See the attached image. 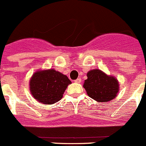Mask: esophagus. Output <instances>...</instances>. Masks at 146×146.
<instances>
[{
	"label": "esophagus",
	"instance_id": "obj_1",
	"mask_svg": "<svg viewBox=\"0 0 146 146\" xmlns=\"http://www.w3.org/2000/svg\"><path fill=\"white\" fill-rule=\"evenodd\" d=\"M81 82V78H78L77 79L75 80V83H78V84H79V83Z\"/></svg>",
	"mask_w": 146,
	"mask_h": 146
}]
</instances>
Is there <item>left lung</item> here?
Here are the masks:
<instances>
[{"mask_svg":"<svg viewBox=\"0 0 146 146\" xmlns=\"http://www.w3.org/2000/svg\"><path fill=\"white\" fill-rule=\"evenodd\" d=\"M84 87L91 98L98 102H108L114 99L119 92V82L98 69L87 73Z\"/></svg>","mask_w":146,"mask_h":146,"instance_id":"8db88e82","label":"left lung"}]
</instances>
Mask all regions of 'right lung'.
<instances>
[{
  "label": "right lung",
  "instance_id": "obj_1",
  "mask_svg": "<svg viewBox=\"0 0 146 146\" xmlns=\"http://www.w3.org/2000/svg\"><path fill=\"white\" fill-rule=\"evenodd\" d=\"M71 81L65 75L54 69L35 72L30 81V90L33 98L44 104L52 105L62 98Z\"/></svg>",
  "mask_w": 146,
  "mask_h": 146
}]
</instances>
